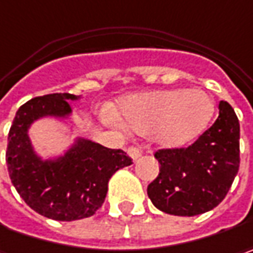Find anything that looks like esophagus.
Returning a JSON list of instances; mask_svg holds the SVG:
<instances>
[{
    "instance_id": "34e87169",
    "label": "esophagus",
    "mask_w": 253,
    "mask_h": 253,
    "mask_svg": "<svg viewBox=\"0 0 253 253\" xmlns=\"http://www.w3.org/2000/svg\"><path fill=\"white\" fill-rule=\"evenodd\" d=\"M127 154H128V157L133 160V161H137V160L141 157V150L131 146V147L127 148Z\"/></svg>"
}]
</instances>
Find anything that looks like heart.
<instances>
[{
	"mask_svg": "<svg viewBox=\"0 0 253 253\" xmlns=\"http://www.w3.org/2000/svg\"><path fill=\"white\" fill-rule=\"evenodd\" d=\"M214 99L198 89H166L134 94L119 106L123 126L138 134H153L163 148H182L194 143L210 126Z\"/></svg>",
	"mask_w": 253,
	"mask_h": 253,
	"instance_id": "obj_1",
	"label": "heart"
}]
</instances>
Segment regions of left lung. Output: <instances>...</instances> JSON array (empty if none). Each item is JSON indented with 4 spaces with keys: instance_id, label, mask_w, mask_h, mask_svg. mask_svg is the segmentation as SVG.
I'll return each mask as SVG.
<instances>
[{
    "instance_id": "1",
    "label": "left lung",
    "mask_w": 253,
    "mask_h": 253,
    "mask_svg": "<svg viewBox=\"0 0 253 253\" xmlns=\"http://www.w3.org/2000/svg\"><path fill=\"white\" fill-rule=\"evenodd\" d=\"M215 123L187 148L159 150V177L147 187L160 211L194 216L225 198L239 169V122L228 102H219Z\"/></svg>"
}]
</instances>
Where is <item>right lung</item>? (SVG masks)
<instances>
[{
    "mask_svg": "<svg viewBox=\"0 0 253 253\" xmlns=\"http://www.w3.org/2000/svg\"><path fill=\"white\" fill-rule=\"evenodd\" d=\"M82 96L52 93L35 97L18 109L8 133L6 166L9 178L21 198L38 214L55 221L87 218L102 207L107 182L116 171L127 167L131 159L123 150H112L84 137H76L59 156L43 159L37 153L31 126L43 117L68 122L69 102Z\"/></svg>",
    "mask_w": 253,
    "mask_h": 253,
    "instance_id": "right-lung-1",
    "label": "right lung"
}]
</instances>
